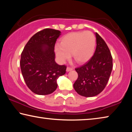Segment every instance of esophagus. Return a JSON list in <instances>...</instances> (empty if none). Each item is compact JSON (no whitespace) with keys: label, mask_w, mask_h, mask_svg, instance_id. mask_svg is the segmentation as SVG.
<instances>
[{"label":"esophagus","mask_w":132,"mask_h":132,"mask_svg":"<svg viewBox=\"0 0 132 132\" xmlns=\"http://www.w3.org/2000/svg\"><path fill=\"white\" fill-rule=\"evenodd\" d=\"M73 69V68H70V67H68V68H66V71H71V70H72Z\"/></svg>","instance_id":"1"}]
</instances>
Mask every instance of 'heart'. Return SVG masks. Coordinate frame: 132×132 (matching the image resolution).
<instances>
[{
    "label": "heart",
    "instance_id": "1",
    "mask_svg": "<svg viewBox=\"0 0 132 132\" xmlns=\"http://www.w3.org/2000/svg\"><path fill=\"white\" fill-rule=\"evenodd\" d=\"M96 43L94 34L90 31L70 32L62 38L60 44L56 45L55 52L59 62L72 57L77 63L88 62L94 54Z\"/></svg>",
    "mask_w": 132,
    "mask_h": 132
}]
</instances>
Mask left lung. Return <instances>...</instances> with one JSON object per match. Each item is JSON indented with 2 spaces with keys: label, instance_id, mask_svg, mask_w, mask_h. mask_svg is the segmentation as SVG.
Returning <instances> with one entry per match:
<instances>
[{
  "label": "left lung",
  "instance_id": "1",
  "mask_svg": "<svg viewBox=\"0 0 132 132\" xmlns=\"http://www.w3.org/2000/svg\"><path fill=\"white\" fill-rule=\"evenodd\" d=\"M97 46L94 54L83 65L76 68L78 78L75 91L86 97H94L103 91L112 70V57L105 42L95 32Z\"/></svg>",
  "mask_w": 132,
  "mask_h": 132
}]
</instances>
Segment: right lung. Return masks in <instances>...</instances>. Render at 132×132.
Wrapping results in <instances>:
<instances>
[{
	"instance_id": "obj_1",
	"label": "right lung",
	"mask_w": 132,
	"mask_h": 132,
	"mask_svg": "<svg viewBox=\"0 0 132 132\" xmlns=\"http://www.w3.org/2000/svg\"><path fill=\"white\" fill-rule=\"evenodd\" d=\"M61 32L45 28L37 32L24 46L20 68L28 87L38 95H48L56 90L57 79L65 74L66 66L55 62L56 39Z\"/></svg>"
}]
</instances>
